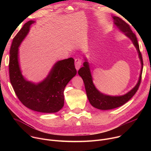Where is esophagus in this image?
<instances>
[{
    "instance_id": "34e87169",
    "label": "esophagus",
    "mask_w": 151,
    "mask_h": 151,
    "mask_svg": "<svg viewBox=\"0 0 151 151\" xmlns=\"http://www.w3.org/2000/svg\"><path fill=\"white\" fill-rule=\"evenodd\" d=\"M75 68L78 70L81 66L82 60L80 58H76L75 60Z\"/></svg>"
}]
</instances>
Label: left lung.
<instances>
[{
	"instance_id": "8db88e82",
	"label": "left lung",
	"mask_w": 151,
	"mask_h": 151,
	"mask_svg": "<svg viewBox=\"0 0 151 151\" xmlns=\"http://www.w3.org/2000/svg\"><path fill=\"white\" fill-rule=\"evenodd\" d=\"M113 18L114 19V24L121 31L124 32L127 37L132 40L133 44L136 47L139 53V57L141 61L142 69L139 81L134 88L125 95L121 96H110L101 93L95 87L93 82L88 63L87 61V60L85 59V61L83 64V66L78 70V74L83 79L87 96L90 104L96 108L101 110H109L115 109L127 103L129 100L132 99V97L138 90L142 79L143 63L136 36L132 32L129 24H128L123 19L116 16L113 17Z\"/></svg>"
}]
</instances>
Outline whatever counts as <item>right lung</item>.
I'll list each match as a JSON object with an SVG mask.
<instances>
[{"label":"right lung","instance_id":"right-lung-1","mask_svg":"<svg viewBox=\"0 0 151 151\" xmlns=\"http://www.w3.org/2000/svg\"><path fill=\"white\" fill-rule=\"evenodd\" d=\"M35 21H29L14 37L10 49L9 78L19 101L27 108L42 113H55L64 106V90L76 74L74 59L57 62L47 77L35 84L26 81L21 74L18 63V47L27 35Z\"/></svg>","mask_w":151,"mask_h":151}]
</instances>
